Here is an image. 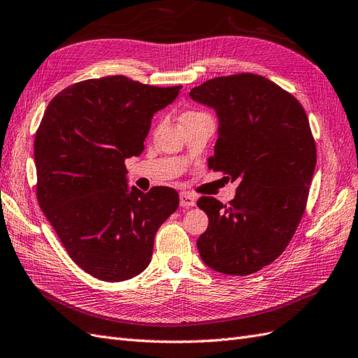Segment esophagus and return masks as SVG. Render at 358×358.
Segmentation results:
<instances>
[{"instance_id":"34e87169","label":"esophagus","mask_w":358,"mask_h":358,"mask_svg":"<svg viewBox=\"0 0 358 358\" xmlns=\"http://www.w3.org/2000/svg\"><path fill=\"white\" fill-rule=\"evenodd\" d=\"M196 204V196L189 194V192H181L180 194V206L181 207H194Z\"/></svg>"}]
</instances>
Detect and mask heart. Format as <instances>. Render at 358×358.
<instances>
[{"label":"heart","mask_w":358,"mask_h":358,"mask_svg":"<svg viewBox=\"0 0 358 358\" xmlns=\"http://www.w3.org/2000/svg\"><path fill=\"white\" fill-rule=\"evenodd\" d=\"M192 113H198V112H186L185 115H192Z\"/></svg>","instance_id":"heart-1"}]
</instances>
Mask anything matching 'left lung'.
<instances>
[{"label": "left lung", "instance_id": "8db88e82", "mask_svg": "<svg viewBox=\"0 0 358 358\" xmlns=\"http://www.w3.org/2000/svg\"><path fill=\"white\" fill-rule=\"evenodd\" d=\"M190 98L219 117L208 168L239 181L230 204L198 199L208 216L198 251L212 269L245 277L278 259L295 234L316 166L315 137L299 101L257 74L212 78Z\"/></svg>", "mask_w": 358, "mask_h": 358}]
</instances>
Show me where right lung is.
I'll return each instance as SVG.
<instances>
[{
  "instance_id": "right-lung-1",
  "label": "right lung",
  "mask_w": 358,
  "mask_h": 358,
  "mask_svg": "<svg viewBox=\"0 0 358 358\" xmlns=\"http://www.w3.org/2000/svg\"><path fill=\"white\" fill-rule=\"evenodd\" d=\"M181 87L90 78L59 92L45 110L34 139L36 195L69 257L92 277L139 275L159 227L178 208L171 187L128 192L125 159L142 154L154 113Z\"/></svg>"
}]
</instances>
